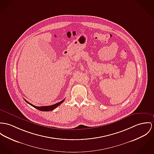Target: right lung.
<instances>
[{"label":"right lung","instance_id":"right-lung-1","mask_svg":"<svg viewBox=\"0 0 154 154\" xmlns=\"http://www.w3.org/2000/svg\"><path fill=\"white\" fill-rule=\"evenodd\" d=\"M25 100V101L28 103L29 104H30V106H33L34 108H35L36 109L40 110V111H52L53 109H54L56 108H57V106H60L61 103H63L64 101V99L61 101H60L59 103H56V104H54L53 105H51V106H34L33 104H32L31 103H29L27 101H26L25 99H24Z\"/></svg>","mask_w":154,"mask_h":154}]
</instances>
